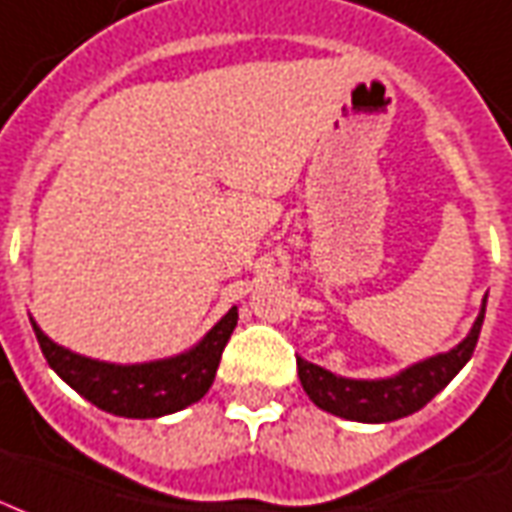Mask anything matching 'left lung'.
<instances>
[{
    "mask_svg": "<svg viewBox=\"0 0 512 512\" xmlns=\"http://www.w3.org/2000/svg\"><path fill=\"white\" fill-rule=\"evenodd\" d=\"M483 314H486V300H483L481 314L475 319L470 335L456 349L429 357L395 378L351 381V378L333 376L330 370L298 357L300 384L306 389V395L314 400V405L327 413L343 416V419L368 421V424L403 419L408 413L424 408L467 365V360L473 357L478 335H481Z\"/></svg>",
    "mask_w": 512,
    "mask_h": 512,
    "instance_id": "obj_1",
    "label": "left lung"
}]
</instances>
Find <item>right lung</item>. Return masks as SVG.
Masks as SVG:
<instances>
[{"label": "right lung", "instance_id": "add662e5", "mask_svg": "<svg viewBox=\"0 0 512 512\" xmlns=\"http://www.w3.org/2000/svg\"><path fill=\"white\" fill-rule=\"evenodd\" d=\"M236 322L239 311L230 308L195 349L147 365H109L88 360L50 341L37 322H31V327L50 368L96 408L126 419H158L198 403L209 392L222 349Z\"/></svg>", "mask_w": 512, "mask_h": 512}]
</instances>
